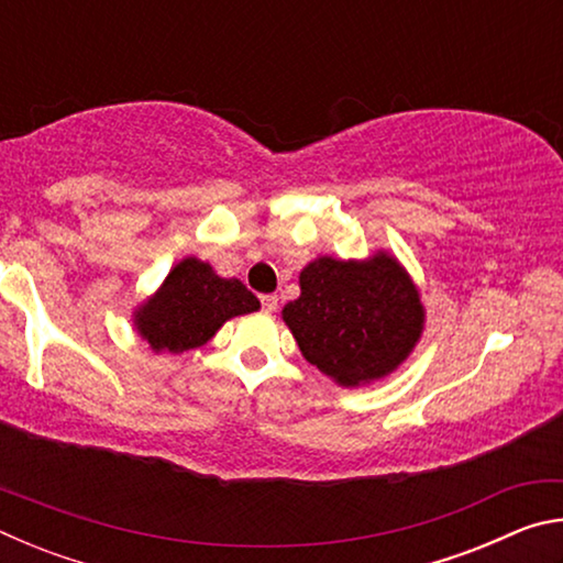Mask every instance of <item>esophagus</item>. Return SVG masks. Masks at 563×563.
Returning <instances> with one entry per match:
<instances>
[{"label":"esophagus","instance_id":"obj_1","mask_svg":"<svg viewBox=\"0 0 563 563\" xmlns=\"http://www.w3.org/2000/svg\"><path fill=\"white\" fill-rule=\"evenodd\" d=\"M261 305H263L265 312H275V310H278V295H263Z\"/></svg>","mask_w":563,"mask_h":563}]
</instances>
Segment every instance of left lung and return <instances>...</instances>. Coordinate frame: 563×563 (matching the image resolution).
<instances>
[{"instance_id": "1", "label": "left lung", "mask_w": 563, "mask_h": 563, "mask_svg": "<svg viewBox=\"0 0 563 563\" xmlns=\"http://www.w3.org/2000/svg\"><path fill=\"white\" fill-rule=\"evenodd\" d=\"M302 357L340 387H362L402 365L422 338L424 305L395 255H330L300 271V298L283 308Z\"/></svg>"}]
</instances>
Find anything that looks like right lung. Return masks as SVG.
<instances>
[{
	"label": "right lung",
	"mask_w": 563,
	"mask_h": 563,
	"mask_svg": "<svg viewBox=\"0 0 563 563\" xmlns=\"http://www.w3.org/2000/svg\"><path fill=\"white\" fill-rule=\"evenodd\" d=\"M258 308L261 300L241 280L221 278L211 265L188 255L170 268L161 288L133 310V328L156 355H180L206 345L225 320Z\"/></svg>",
	"instance_id": "1"
}]
</instances>
